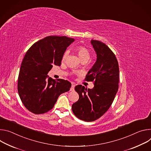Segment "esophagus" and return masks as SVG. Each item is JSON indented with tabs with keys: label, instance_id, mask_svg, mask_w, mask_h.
<instances>
[{
	"label": "esophagus",
	"instance_id": "obj_1",
	"mask_svg": "<svg viewBox=\"0 0 151 151\" xmlns=\"http://www.w3.org/2000/svg\"><path fill=\"white\" fill-rule=\"evenodd\" d=\"M74 87H75V85H74V84H72L71 88H70V91H74Z\"/></svg>",
	"mask_w": 151,
	"mask_h": 151
}]
</instances>
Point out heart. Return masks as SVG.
I'll return each mask as SVG.
<instances>
[{"label":"heart","mask_w":151,"mask_h":151,"mask_svg":"<svg viewBox=\"0 0 151 151\" xmlns=\"http://www.w3.org/2000/svg\"><path fill=\"white\" fill-rule=\"evenodd\" d=\"M77 52H78V55L79 58L81 59V60H88L90 58L91 56V52L89 50L85 47L84 46H80L78 49H77ZM70 53V51L68 50H66L65 53H63L62 56V60L64 61L67 58H68V55Z\"/></svg>","instance_id":"heart-1"}]
</instances>
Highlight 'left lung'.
<instances>
[{"instance_id": "8db88e82", "label": "left lung", "mask_w": 151, "mask_h": 151, "mask_svg": "<svg viewBox=\"0 0 151 151\" xmlns=\"http://www.w3.org/2000/svg\"><path fill=\"white\" fill-rule=\"evenodd\" d=\"M91 42L97 58L85 80L94 81V87L87 89L82 85L76 86L79 99L72 105L75 116L86 122L99 119L109 110L118 92L119 80L118 62L113 52L101 41Z\"/></svg>"}]
</instances>
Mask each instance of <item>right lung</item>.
I'll return each mask as SVG.
<instances>
[{
  "label": "right lung",
  "mask_w": 151,
  "mask_h": 151,
  "mask_svg": "<svg viewBox=\"0 0 151 151\" xmlns=\"http://www.w3.org/2000/svg\"><path fill=\"white\" fill-rule=\"evenodd\" d=\"M74 41L65 36H49L27 51L20 69L17 89L23 105L30 112L39 114L48 111L60 94L70 91V82L54 80L47 74L53 65H61L63 53Z\"/></svg>",
  "instance_id": "add662e5"
}]
</instances>
